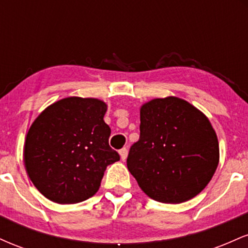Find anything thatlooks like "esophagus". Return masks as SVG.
<instances>
[{"label":"esophagus","mask_w":248,"mask_h":248,"mask_svg":"<svg viewBox=\"0 0 248 248\" xmlns=\"http://www.w3.org/2000/svg\"><path fill=\"white\" fill-rule=\"evenodd\" d=\"M119 154H120V157L122 161H124L127 158V155H128V149L127 148H122V149L119 150Z\"/></svg>","instance_id":"obj_1"}]
</instances>
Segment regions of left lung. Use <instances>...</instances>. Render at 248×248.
Here are the masks:
<instances>
[{
  "label": "left lung",
  "instance_id": "1",
  "mask_svg": "<svg viewBox=\"0 0 248 248\" xmlns=\"http://www.w3.org/2000/svg\"><path fill=\"white\" fill-rule=\"evenodd\" d=\"M140 139L130 147L127 167L142 191L161 203L197 196L219 163L211 122L191 104L167 96L142 105Z\"/></svg>",
  "mask_w": 248,
  "mask_h": 248
}]
</instances>
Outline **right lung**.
<instances>
[{
  "mask_svg": "<svg viewBox=\"0 0 248 248\" xmlns=\"http://www.w3.org/2000/svg\"><path fill=\"white\" fill-rule=\"evenodd\" d=\"M107 105L69 96L37 116L23 150L28 175L43 196L58 204L80 203L99 190L107 166L120 160L108 144Z\"/></svg>",
  "mask_w": 248,
  "mask_h": 248,
  "instance_id": "add662e5",
  "label": "right lung"
}]
</instances>
